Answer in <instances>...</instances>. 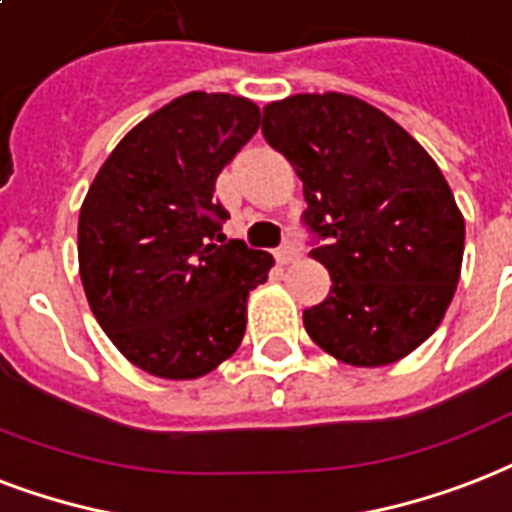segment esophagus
<instances>
[{"instance_id":"obj_1","label":"esophagus","mask_w":512,"mask_h":512,"mask_svg":"<svg viewBox=\"0 0 512 512\" xmlns=\"http://www.w3.org/2000/svg\"><path fill=\"white\" fill-rule=\"evenodd\" d=\"M275 259L280 261V264H293V261L301 259V251L293 243H285V245H280V248H277Z\"/></svg>"}]
</instances>
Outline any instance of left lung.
<instances>
[{
  "instance_id": "left-lung-1",
  "label": "left lung",
  "mask_w": 512,
  "mask_h": 512,
  "mask_svg": "<svg viewBox=\"0 0 512 512\" xmlns=\"http://www.w3.org/2000/svg\"><path fill=\"white\" fill-rule=\"evenodd\" d=\"M264 138L304 184V224L331 291L304 310L320 350L376 368L414 352L457 291L465 219L441 168L398 122L344 93L264 106Z\"/></svg>"
}]
</instances>
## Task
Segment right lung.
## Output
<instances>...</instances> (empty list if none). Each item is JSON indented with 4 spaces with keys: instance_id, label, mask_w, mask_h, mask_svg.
<instances>
[{
    "instance_id": "obj_1",
    "label": "right lung",
    "mask_w": 512,
    "mask_h": 512,
    "mask_svg": "<svg viewBox=\"0 0 512 512\" xmlns=\"http://www.w3.org/2000/svg\"><path fill=\"white\" fill-rule=\"evenodd\" d=\"M259 125L243 95H178L114 146L87 189L77 229L87 304L146 374L200 379L243 342L248 293L275 259L227 243L213 186Z\"/></svg>"
}]
</instances>
